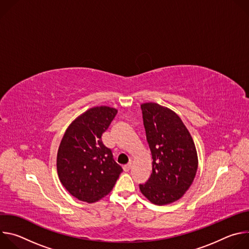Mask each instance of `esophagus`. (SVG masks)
Wrapping results in <instances>:
<instances>
[{"mask_svg":"<svg viewBox=\"0 0 249 249\" xmlns=\"http://www.w3.org/2000/svg\"><path fill=\"white\" fill-rule=\"evenodd\" d=\"M131 165H132V163H131V162H128L127 164L123 165V169H124L125 171H128V170L131 168Z\"/></svg>","mask_w":249,"mask_h":249,"instance_id":"34e87169","label":"esophagus"}]
</instances>
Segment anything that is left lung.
I'll list each match as a JSON object with an SVG mask.
<instances>
[{"instance_id":"left-lung-1","label":"left lung","mask_w":249,"mask_h":249,"mask_svg":"<svg viewBox=\"0 0 249 249\" xmlns=\"http://www.w3.org/2000/svg\"><path fill=\"white\" fill-rule=\"evenodd\" d=\"M141 109L153 169L140 189L156 205L169 204L180 199L194 180L198 167L194 142L172 110L152 102L142 104Z\"/></svg>"}]
</instances>
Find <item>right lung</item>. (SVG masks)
I'll use <instances>...</instances> for the list:
<instances>
[{
	"mask_svg": "<svg viewBox=\"0 0 249 249\" xmlns=\"http://www.w3.org/2000/svg\"><path fill=\"white\" fill-rule=\"evenodd\" d=\"M116 113L107 106L90 108L68 127L61 141L59 178L70 194L81 201L93 203L107 195L123 171L101 139Z\"/></svg>",
	"mask_w": 249,
	"mask_h": 249,
	"instance_id": "obj_1",
	"label": "right lung"
}]
</instances>
